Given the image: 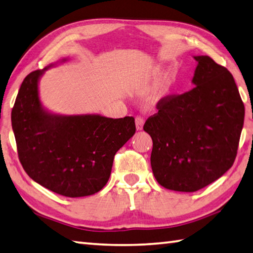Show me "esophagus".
Listing matches in <instances>:
<instances>
[{"instance_id": "esophagus-1", "label": "esophagus", "mask_w": 253, "mask_h": 253, "mask_svg": "<svg viewBox=\"0 0 253 253\" xmlns=\"http://www.w3.org/2000/svg\"><path fill=\"white\" fill-rule=\"evenodd\" d=\"M135 123H136V128L138 130H141L142 127H143V123H145V120H143V117L140 115H137L135 118Z\"/></svg>"}]
</instances>
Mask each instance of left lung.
I'll return each mask as SVG.
<instances>
[{
	"mask_svg": "<svg viewBox=\"0 0 253 253\" xmlns=\"http://www.w3.org/2000/svg\"><path fill=\"white\" fill-rule=\"evenodd\" d=\"M194 58L195 86L162 97L143 125L153 142V175L179 192L199 191L230 169L245 120L232 74L209 56Z\"/></svg>",
	"mask_w": 253,
	"mask_h": 253,
	"instance_id": "left-lung-1",
	"label": "left lung"
}]
</instances>
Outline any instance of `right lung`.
<instances>
[{
    "label": "right lung",
    "instance_id": "obj_1",
    "mask_svg": "<svg viewBox=\"0 0 253 253\" xmlns=\"http://www.w3.org/2000/svg\"><path fill=\"white\" fill-rule=\"evenodd\" d=\"M36 70L24 79L12 110L18 159L31 179L67 197L101 191L114 157L136 131L135 118L58 116L44 112Z\"/></svg>",
    "mask_w": 253,
    "mask_h": 253
}]
</instances>
